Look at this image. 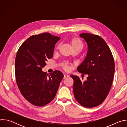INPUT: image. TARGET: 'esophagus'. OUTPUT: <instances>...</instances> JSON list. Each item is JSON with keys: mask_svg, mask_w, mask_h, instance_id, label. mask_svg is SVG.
<instances>
[{"mask_svg": "<svg viewBox=\"0 0 127 127\" xmlns=\"http://www.w3.org/2000/svg\"><path fill=\"white\" fill-rule=\"evenodd\" d=\"M69 77V75H68L67 74H64V79H65V78H68Z\"/></svg>", "mask_w": 127, "mask_h": 127, "instance_id": "1", "label": "esophagus"}]
</instances>
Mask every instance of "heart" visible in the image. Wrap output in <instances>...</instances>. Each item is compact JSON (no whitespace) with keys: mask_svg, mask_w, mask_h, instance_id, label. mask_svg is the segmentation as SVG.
I'll list each match as a JSON object with an SVG mask.
<instances>
[{"mask_svg":"<svg viewBox=\"0 0 127 127\" xmlns=\"http://www.w3.org/2000/svg\"><path fill=\"white\" fill-rule=\"evenodd\" d=\"M69 42L72 50L77 49L81 51L83 48V43L79 38H72L69 40ZM62 66L65 70H68L69 69V66H68V63L66 62L63 63L62 64Z\"/></svg>","mask_w":127,"mask_h":127,"instance_id":"1","label":"heart"}]
</instances>
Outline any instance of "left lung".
I'll list each match as a JSON object with an SVG mask.
<instances>
[{
  "label": "left lung",
  "mask_w": 127,
  "mask_h": 127,
  "mask_svg": "<svg viewBox=\"0 0 127 127\" xmlns=\"http://www.w3.org/2000/svg\"><path fill=\"white\" fill-rule=\"evenodd\" d=\"M79 36L86 42L88 49L86 57L77 70L88 77L82 81L83 77L70 76L74 80L73 89L76 100L84 107H93L100 104L110 92L115 62L110 49L100 36L89 33H82Z\"/></svg>",
  "instance_id": "obj_1"
}]
</instances>
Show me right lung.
I'll use <instances>...</instances> for the list:
<instances>
[{
  "mask_svg": "<svg viewBox=\"0 0 127 127\" xmlns=\"http://www.w3.org/2000/svg\"><path fill=\"white\" fill-rule=\"evenodd\" d=\"M59 37L48 32L32 35L21 45L15 61L16 83L22 95L31 103L44 106L55 97L64 75L55 70L50 74L42 71L53 57Z\"/></svg>",
  "mask_w": 127,
  "mask_h": 127,
  "instance_id": "add662e5",
  "label": "right lung"
}]
</instances>
